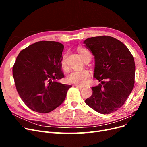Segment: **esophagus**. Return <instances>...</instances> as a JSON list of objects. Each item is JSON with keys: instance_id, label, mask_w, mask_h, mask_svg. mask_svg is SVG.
<instances>
[{"instance_id": "obj_1", "label": "esophagus", "mask_w": 147, "mask_h": 147, "mask_svg": "<svg viewBox=\"0 0 147 147\" xmlns=\"http://www.w3.org/2000/svg\"><path fill=\"white\" fill-rule=\"evenodd\" d=\"M75 86H76L77 88L80 89V90H82V89L83 88V86H81V85H78V84H75Z\"/></svg>"}]
</instances>
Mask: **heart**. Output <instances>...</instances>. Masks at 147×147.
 <instances>
[{
  "label": "heart",
  "mask_w": 147,
  "mask_h": 147,
  "mask_svg": "<svg viewBox=\"0 0 147 147\" xmlns=\"http://www.w3.org/2000/svg\"><path fill=\"white\" fill-rule=\"evenodd\" d=\"M77 50L79 55H80L84 61L88 56H91L90 52L87 50L86 49L78 48ZM66 57L67 55H64L61 59V65L64 69L67 68ZM89 77H90V73L86 70H74L67 75L66 80L67 82L69 83H74L76 84H79V85H84V84H85L87 83Z\"/></svg>",
  "instance_id": "obj_1"
}]
</instances>
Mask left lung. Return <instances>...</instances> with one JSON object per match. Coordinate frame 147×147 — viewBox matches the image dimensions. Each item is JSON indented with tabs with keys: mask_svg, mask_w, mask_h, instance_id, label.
<instances>
[{
	"mask_svg": "<svg viewBox=\"0 0 147 147\" xmlns=\"http://www.w3.org/2000/svg\"><path fill=\"white\" fill-rule=\"evenodd\" d=\"M94 56V77L100 83L92 87L85 103L101 114L112 113L125 103L134 85L136 65L130 51L112 37H91L84 41Z\"/></svg>",
	"mask_w": 147,
	"mask_h": 147,
	"instance_id": "1",
	"label": "left lung"
}]
</instances>
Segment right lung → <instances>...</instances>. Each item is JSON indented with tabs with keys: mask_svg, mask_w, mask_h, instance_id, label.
<instances>
[{
	"mask_svg": "<svg viewBox=\"0 0 147 147\" xmlns=\"http://www.w3.org/2000/svg\"><path fill=\"white\" fill-rule=\"evenodd\" d=\"M63 44L40 41L21 51L13 67L18 92L24 104L36 112L46 113L59 107L72 85L62 84Z\"/></svg>",
	"mask_w": 147,
	"mask_h": 147,
	"instance_id": "add662e5",
	"label": "right lung"
}]
</instances>
